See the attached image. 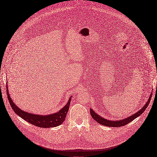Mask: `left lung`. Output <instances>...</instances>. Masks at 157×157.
<instances>
[{"mask_svg": "<svg viewBox=\"0 0 157 157\" xmlns=\"http://www.w3.org/2000/svg\"><path fill=\"white\" fill-rule=\"evenodd\" d=\"M151 94L152 93L150 94V97H149L147 102L146 103L144 107L141 108V109H140L139 111L137 112V113L133 114V115L128 117H126L124 119H121V120H117V121L109 120V119H105L104 117L98 115V114H96L92 109H90V114L92 117L96 121H97V123H98L102 125L106 126H110V127H119V126H122L126 125V124H128L129 123L132 122L133 119H135L136 118H137V117H139L140 115H141L144 113V111L146 109V108L149 105V103L150 102V100L151 99V95H152Z\"/></svg>", "mask_w": 157, "mask_h": 157, "instance_id": "left-lung-1", "label": "left lung"}]
</instances>
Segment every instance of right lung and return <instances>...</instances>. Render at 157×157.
Wrapping results in <instances>:
<instances>
[{
	"label": "right lung",
	"mask_w": 157,
	"mask_h": 157,
	"mask_svg": "<svg viewBox=\"0 0 157 157\" xmlns=\"http://www.w3.org/2000/svg\"><path fill=\"white\" fill-rule=\"evenodd\" d=\"M6 83L7 84V82ZM6 89L7 98H8L10 104L11 105L13 110L18 116H19L20 117L24 119L25 121L29 122V123L41 128H52L61 125L64 121L65 117L69 110L71 96H70V98H69L68 101L66 104V105H64L61 109L59 110V111H58L57 113L48 115H40L27 113V112L22 110L21 109L18 107V106H17L14 103L13 101L11 98L9 94L7 85L6 86Z\"/></svg>",
	"instance_id": "add662e5"
}]
</instances>
